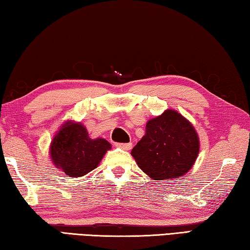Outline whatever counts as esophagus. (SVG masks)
<instances>
[{
  "label": "esophagus",
  "mask_w": 250,
  "mask_h": 250,
  "mask_svg": "<svg viewBox=\"0 0 250 250\" xmlns=\"http://www.w3.org/2000/svg\"><path fill=\"white\" fill-rule=\"evenodd\" d=\"M116 146L118 147H120V149H122V150L128 151V150L131 149V146H132V143H131V142H129V143H117Z\"/></svg>",
  "instance_id": "1"
}]
</instances>
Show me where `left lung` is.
I'll list each match as a JSON object with an SVG mask.
<instances>
[{"mask_svg": "<svg viewBox=\"0 0 250 250\" xmlns=\"http://www.w3.org/2000/svg\"><path fill=\"white\" fill-rule=\"evenodd\" d=\"M198 151L200 140L191 122L168 109L146 122V134L131 154L150 179L167 180L191 170Z\"/></svg>", "mask_w": 250, "mask_h": 250, "instance_id": "8db88e82", "label": "left lung"}]
</instances>
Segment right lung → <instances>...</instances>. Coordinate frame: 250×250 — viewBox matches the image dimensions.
<instances>
[{
  "label": "right lung",
  "mask_w": 250,
  "mask_h": 250,
  "mask_svg": "<svg viewBox=\"0 0 250 250\" xmlns=\"http://www.w3.org/2000/svg\"><path fill=\"white\" fill-rule=\"evenodd\" d=\"M111 145L104 139H90L82 124L67 121L55 134L49 153L53 163L70 177H80L98 167Z\"/></svg>",
  "instance_id": "1"
}]
</instances>
